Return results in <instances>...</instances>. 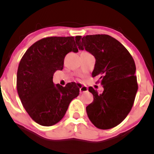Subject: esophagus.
Wrapping results in <instances>:
<instances>
[{
  "label": "esophagus",
  "mask_w": 154,
  "mask_h": 154,
  "mask_svg": "<svg viewBox=\"0 0 154 154\" xmlns=\"http://www.w3.org/2000/svg\"><path fill=\"white\" fill-rule=\"evenodd\" d=\"M88 88L87 86H82L80 88H79V92H80V93H85V92H88Z\"/></svg>",
  "instance_id": "obj_1"
}]
</instances>
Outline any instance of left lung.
<instances>
[{"instance_id":"8db88e82","label":"left lung","mask_w":154,"mask_h":154,"mask_svg":"<svg viewBox=\"0 0 154 154\" xmlns=\"http://www.w3.org/2000/svg\"><path fill=\"white\" fill-rule=\"evenodd\" d=\"M79 50L85 49L95 59L92 77H99L103 91H89L93 101L86 107L91 122L108 130L126 118L133 106L137 91L135 63L129 51L117 40L108 35L76 36Z\"/></svg>"}]
</instances>
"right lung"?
Returning <instances> with one entry per match:
<instances>
[{"label":"right lung","instance_id":"obj_1","mask_svg":"<svg viewBox=\"0 0 154 154\" xmlns=\"http://www.w3.org/2000/svg\"><path fill=\"white\" fill-rule=\"evenodd\" d=\"M78 52L74 37H48L31 45L21 59L17 88L29 116L42 126H52L64 116L70 102L79 93L80 84L65 87L53 82L57 70L63 69L68 53Z\"/></svg>","mask_w":154,"mask_h":154}]
</instances>
